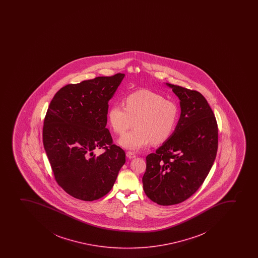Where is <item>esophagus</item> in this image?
<instances>
[{"label":"esophagus","instance_id":"esophagus-1","mask_svg":"<svg viewBox=\"0 0 258 258\" xmlns=\"http://www.w3.org/2000/svg\"><path fill=\"white\" fill-rule=\"evenodd\" d=\"M126 157H127L129 159H133V158L136 157V154H135L134 152H133V151H127V152H126Z\"/></svg>","mask_w":258,"mask_h":258}]
</instances>
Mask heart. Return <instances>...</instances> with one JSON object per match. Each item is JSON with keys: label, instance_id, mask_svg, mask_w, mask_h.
Returning <instances> with one entry per match:
<instances>
[{"label": "heart", "instance_id": "1", "mask_svg": "<svg viewBox=\"0 0 258 258\" xmlns=\"http://www.w3.org/2000/svg\"><path fill=\"white\" fill-rule=\"evenodd\" d=\"M125 107L114 104L108 111L110 125L117 134L118 145L133 151H139L152 142L159 145L171 136L178 123L180 110L174 101L165 100L163 95L147 89L131 93L124 98Z\"/></svg>", "mask_w": 258, "mask_h": 258}]
</instances>
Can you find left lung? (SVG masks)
<instances>
[{"label": "left lung", "mask_w": 258, "mask_h": 258, "mask_svg": "<svg viewBox=\"0 0 258 258\" xmlns=\"http://www.w3.org/2000/svg\"><path fill=\"white\" fill-rule=\"evenodd\" d=\"M180 100L181 116L169 140L146 157L145 195L162 206L186 201L204 182L218 150V124L208 101L196 90L166 83Z\"/></svg>", "instance_id": "1"}]
</instances>
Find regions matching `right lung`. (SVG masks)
Listing matches in <instances>:
<instances>
[{
  "label": "right lung",
  "mask_w": 258,
  "mask_h": 258,
  "mask_svg": "<svg viewBox=\"0 0 258 258\" xmlns=\"http://www.w3.org/2000/svg\"><path fill=\"white\" fill-rule=\"evenodd\" d=\"M124 77L118 73L68 84L49 105L43 144L55 180L74 198L92 202L106 196L125 163L124 151L106 128L108 101ZM97 148L105 152L96 156Z\"/></svg>",
  "instance_id": "add662e5"
}]
</instances>
